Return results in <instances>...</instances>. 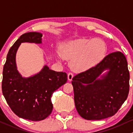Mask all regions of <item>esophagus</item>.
Instances as JSON below:
<instances>
[{"mask_svg":"<svg viewBox=\"0 0 133 133\" xmlns=\"http://www.w3.org/2000/svg\"><path fill=\"white\" fill-rule=\"evenodd\" d=\"M73 77H74L73 73H72V72H69V73L68 74V79L70 81L72 80Z\"/></svg>","mask_w":133,"mask_h":133,"instance_id":"esophagus-1","label":"esophagus"}]
</instances>
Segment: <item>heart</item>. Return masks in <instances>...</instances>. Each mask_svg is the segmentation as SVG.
Returning <instances> with one entry per match:
<instances>
[{"label": "heart", "instance_id": "heart-1", "mask_svg": "<svg viewBox=\"0 0 133 133\" xmlns=\"http://www.w3.org/2000/svg\"><path fill=\"white\" fill-rule=\"evenodd\" d=\"M107 51V46L102 39H79L64 45L61 55L66 59L72 60L71 66L76 71L89 69L99 63Z\"/></svg>", "mask_w": 133, "mask_h": 133}]
</instances>
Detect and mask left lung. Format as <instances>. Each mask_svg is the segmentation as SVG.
Returning <instances> with one entry per match:
<instances>
[{
    "label": "left lung",
    "instance_id": "obj_1",
    "mask_svg": "<svg viewBox=\"0 0 133 133\" xmlns=\"http://www.w3.org/2000/svg\"><path fill=\"white\" fill-rule=\"evenodd\" d=\"M105 69L109 71L101 76ZM129 77L127 59L119 51L110 53L95 66L75 76L72 84L79 115L89 120L114 115L128 98Z\"/></svg>",
    "mask_w": 133,
    "mask_h": 133
}]
</instances>
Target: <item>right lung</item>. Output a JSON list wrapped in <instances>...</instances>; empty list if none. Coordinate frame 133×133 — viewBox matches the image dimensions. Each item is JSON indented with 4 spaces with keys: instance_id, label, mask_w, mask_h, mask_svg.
<instances>
[{
    "instance_id": "add662e5",
    "label": "right lung",
    "mask_w": 133,
    "mask_h": 133,
    "mask_svg": "<svg viewBox=\"0 0 133 133\" xmlns=\"http://www.w3.org/2000/svg\"><path fill=\"white\" fill-rule=\"evenodd\" d=\"M43 35L30 32L22 35L8 53L3 68L2 91L7 103L18 117L40 121L49 117L53 109L51 97L67 81L65 72H55L45 66L40 72L24 78L16 66V53L21 43H42Z\"/></svg>"
}]
</instances>
